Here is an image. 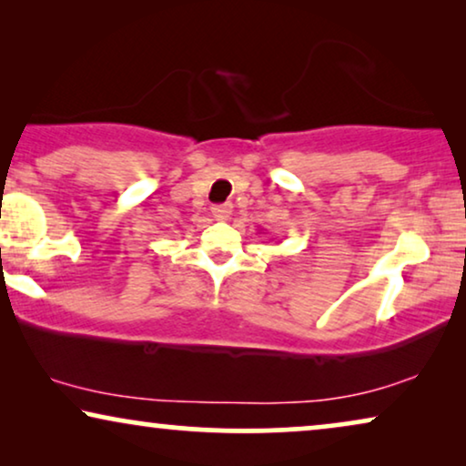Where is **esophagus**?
<instances>
[{"mask_svg":"<svg viewBox=\"0 0 466 466\" xmlns=\"http://www.w3.org/2000/svg\"><path fill=\"white\" fill-rule=\"evenodd\" d=\"M233 212V206L231 203H222V206H214L212 208V214L216 220H228V216Z\"/></svg>","mask_w":466,"mask_h":466,"instance_id":"obj_1","label":"esophagus"}]
</instances>
